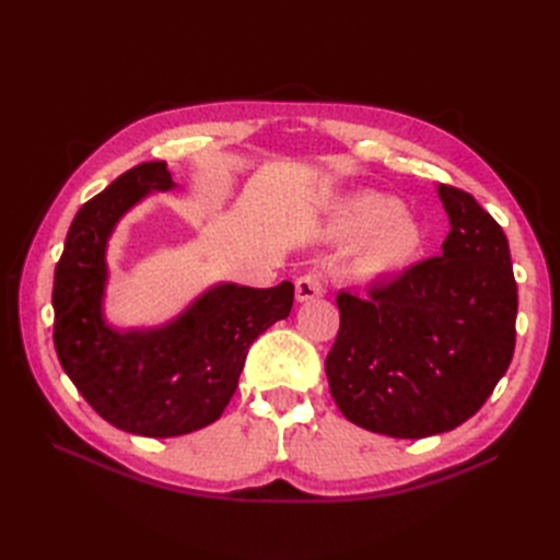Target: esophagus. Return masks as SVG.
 I'll use <instances>...</instances> for the list:
<instances>
[{"label": "esophagus", "instance_id": "34e87169", "mask_svg": "<svg viewBox=\"0 0 560 560\" xmlns=\"http://www.w3.org/2000/svg\"><path fill=\"white\" fill-rule=\"evenodd\" d=\"M322 294H325V284H322L319 276L306 273V276L296 278V282H294V296H296L299 303L315 301V299H319Z\"/></svg>", "mask_w": 560, "mask_h": 560}]
</instances>
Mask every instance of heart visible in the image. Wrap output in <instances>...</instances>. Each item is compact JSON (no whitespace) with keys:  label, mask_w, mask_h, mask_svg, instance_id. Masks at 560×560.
<instances>
[{"label":"heart","mask_w":560,"mask_h":560,"mask_svg":"<svg viewBox=\"0 0 560 560\" xmlns=\"http://www.w3.org/2000/svg\"><path fill=\"white\" fill-rule=\"evenodd\" d=\"M322 235L336 245H352L343 276L362 290L395 282L422 249L418 219L383 194H354L338 202L322 226Z\"/></svg>","instance_id":"heart-1"}]
</instances>
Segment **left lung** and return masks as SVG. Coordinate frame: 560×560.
<instances>
[{
	"label": "left lung",
	"mask_w": 560,
	"mask_h": 560,
	"mask_svg": "<svg viewBox=\"0 0 560 560\" xmlns=\"http://www.w3.org/2000/svg\"><path fill=\"white\" fill-rule=\"evenodd\" d=\"M451 231L371 299L336 296L341 329L327 354L331 397L358 428L422 439L463 425L493 395L516 341L506 235L469 194L436 186Z\"/></svg>",
	"instance_id": "left-lung-1"
}]
</instances>
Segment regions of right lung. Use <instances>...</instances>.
<instances>
[{"instance_id":"1","label":"right lung","mask_w":560,"mask_h":560,"mask_svg":"<svg viewBox=\"0 0 560 560\" xmlns=\"http://www.w3.org/2000/svg\"><path fill=\"white\" fill-rule=\"evenodd\" d=\"M167 163H142L83 206L54 280V343L65 374L114 428L179 436L224 413L249 346L284 319L294 284L214 282L163 325L116 327L105 311L107 249L118 222L151 194L175 191Z\"/></svg>"}]
</instances>
